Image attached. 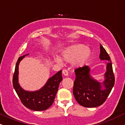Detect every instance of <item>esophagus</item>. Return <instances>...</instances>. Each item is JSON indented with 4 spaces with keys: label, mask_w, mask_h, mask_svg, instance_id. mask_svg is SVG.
<instances>
[{
    "label": "esophagus",
    "mask_w": 125,
    "mask_h": 125,
    "mask_svg": "<svg viewBox=\"0 0 125 125\" xmlns=\"http://www.w3.org/2000/svg\"><path fill=\"white\" fill-rule=\"evenodd\" d=\"M62 73H63V74L64 76H67V75H68V71H67V69L63 70Z\"/></svg>",
    "instance_id": "1"
}]
</instances>
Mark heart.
<instances>
[{"label": "heart", "instance_id": "1", "mask_svg": "<svg viewBox=\"0 0 125 125\" xmlns=\"http://www.w3.org/2000/svg\"><path fill=\"white\" fill-rule=\"evenodd\" d=\"M90 51L83 44H76L69 47L64 52L63 58L66 61L71 62L74 61L76 66H82L89 58ZM55 61L58 63H61V60L56 58Z\"/></svg>", "mask_w": 125, "mask_h": 125}]
</instances>
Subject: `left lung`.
<instances>
[{
    "label": "left lung",
    "mask_w": 125,
    "mask_h": 125,
    "mask_svg": "<svg viewBox=\"0 0 125 125\" xmlns=\"http://www.w3.org/2000/svg\"><path fill=\"white\" fill-rule=\"evenodd\" d=\"M100 49V59L109 62L106 72L104 74L105 80L103 82L104 89L102 88L100 83L90 76V69L87 66L79 67L74 70L76 78L73 83V94L78 104L86 107H95L104 104L115 84V76L110 56L101 44Z\"/></svg>",
    "instance_id": "obj_1"
}]
</instances>
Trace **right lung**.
<instances>
[{"label": "right lung", "mask_w": 125, "mask_h": 125, "mask_svg": "<svg viewBox=\"0 0 125 125\" xmlns=\"http://www.w3.org/2000/svg\"><path fill=\"white\" fill-rule=\"evenodd\" d=\"M26 55L19 57L16 64L13 76V86L23 104L30 109L42 111L51 107L53 103L59 85L62 80V71H59L48 79L45 85L40 90L35 92L25 91L18 83L19 64Z\"/></svg>", "instance_id": "add662e5"}]
</instances>
